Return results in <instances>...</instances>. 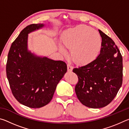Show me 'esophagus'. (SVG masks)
<instances>
[{
  "mask_svg": "<svg viewBox=\"0 0 129 129\" xmlns=\"http://www.w3.org/2000/svg\"><path fill=\"white\" fill-rule=\"evenodd\" d=\"M73 68V67L72 66L71 64H68V65H67V69H68V71L69 72L72 71Z\"/></svg>",
  "mask_w": 129,
  "mask_h": 129,
  "instance_id": "34e87169",
  "label": "esophagus"
}]
</instances>
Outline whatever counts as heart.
Listing matches in <instances>:
<instances>
[{
  "label": "heart",
  "instance_id": "obj_1",
  "mask_svg": "<svg viewBox=\"0 0 129 129\" xmlns=\"http://www.w3.org/2000/svg\"><path fill=\"white\" fill-rule=\"evenodd\" d=\"M61 42L67 48L71 49L73 60L80 65H87L93 62L102 47V38L99 32L86 25H81L66 30L62 34ZM60 52L67 54V51L61 46Z\"/></svg>",
  "mask_w": 129,
  "mask_h": 129
}]
</instances>
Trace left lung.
<instances>
[{"instance_id": "8db88e82", "label": "left lung", "mask_w": 129, "mask_h": 129, "mask_svg": "<svg viewBox=\"0 0 129 129\" xmlns=\"http://www.w3.org/2000/svg\"><path fill=\"white\" fill-rule=\"evenodd\" d=\"M100 53L93 62L74 68L78 82L75 91L79 101L90 108L108 105L116 96L122 84L123 64L119 50L113 40L101 30Z\"/></svg>"}]
</instances>
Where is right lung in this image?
I'll return each instance as SVG.
<instances>
[{
    "instance_id": "1",
    "label": "right lung",
    "mask_w": 129,
    "mask_h": 129,
    "mask_svg": "<svg viewBox=\"0 0 129 129\" xmlns=\"http://www.w3.org/2000/svg\"><path fill=\"white\" fill-rule=\"evenodd\" d=\"M44 26L33 24L21 30L11 46L6 65L13 95L31 108H41L51 101L57 85L67 71L64 61L39 56L28 50V34Z\"/></svg>"
}]
</instances>
